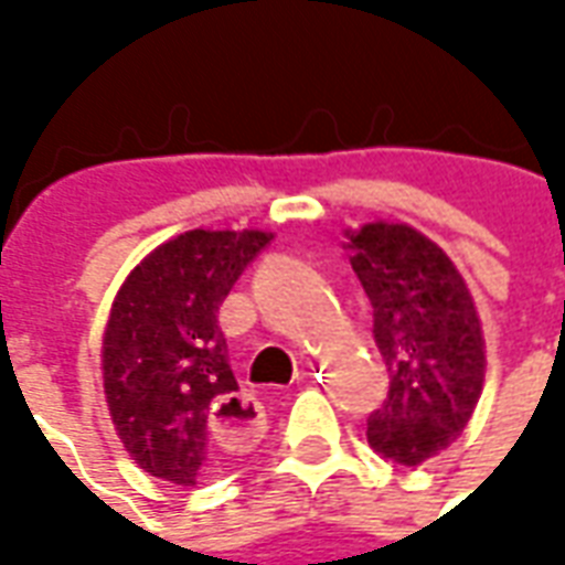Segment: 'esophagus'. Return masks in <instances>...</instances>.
Masks as SVG:
<instances>
[{
    "label": "esophagus",
    "instance_id": "esophagus-1",
    "mask_svg": "<svg viewBox=\"0 0 565 565\" xmlns=\"http://www.w3.org/2000/svg\"><path fill=\"white\" fill-rule=\"evenodd\" d=\"M266 415L254 396L223 393L211 405V436L226 450H250L263 438Z\"/></svg>",
    "mask_w": 565,
    "mask_h": 565
}]
</instances>
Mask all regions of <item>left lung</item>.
I'll return each mask as SVG.
<instances>
[{
    "mask_svg": "<svg viewBox=\"0 0 565 565\" xmlns=\"http://www.w3.org/2000/svg\"><path fill=\"white\" fill-rule=\"evenodd\" d=\"M344 238L391 375L387 399L369 417V445L417 466L457 441L484 391V330L472 290L454 259L408 223L372 221Z\"/></svg>",
    "mask_w": 565,
    "mask_h": 565,
    "instance_id": "8db88e82",
    "label": "left lung"
}]
</instances>
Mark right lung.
<instances>
[{"label": "right lung", "instance_id": "add662e5", "mask_svg": "<svg viewBox=\"0 0 565 565\" xmlns=\"http://www.w3.org/2000/svg\"><path fill=\"white\" fill-rule=\"evenodd\" d=\"M266 230H186L120 284L103 332V391L117 438L139 469L193 487L242 450L211 436V405L238 393L217 311Z\"/></svg>", "mask_w": 565, "mask_h": 565}]
</instances>
